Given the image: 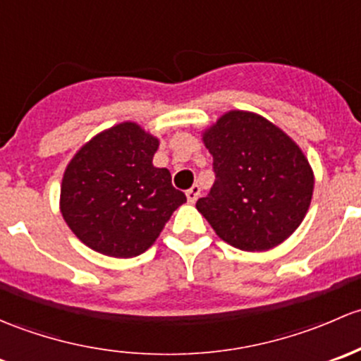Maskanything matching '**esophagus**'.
Wrapping results in <instances>:
<instances>
[{
	"mask_svg": "<svg viewBox=\"0 0 361 361\" xmlns=\"http://www.w3.org/2000/svg\"><path fill=\"white\" fill-rule=\"evenodd\" d=\"M200 192H202V189H200L198 184H195L192 188H189L188 191H185V196H188V202L189 203H195L196 200L200 198Z\"/></svg>",
	"mask_w": 361,
	"mask_h": 361,
	"instance_id": "1",
	"label": "esophagus"
}]
</instances>
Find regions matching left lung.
<instances>
[{"label": "left lung", "instance_id": "obj_1", "mask_svg": "<svg viewBox=\"0 0 361 361\" xmlns=\"http://www.w3.org/2000/svg\"><path fill=\"white\" fill-rule=\"evenodd\" d=\"M215 182L196 202L219 238L247 252L276 247L299 228L314 177L306 156L278 126L231 111L203 133Z\"/></svg>", "mask_w": 361, "mask_h": 361}]
</instances>
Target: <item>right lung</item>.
Instances as JSON below:
<instances>
[{"label": "right lung", "mask_w": 361, "mask_h": 361, "mask_svg": "<svg viewBox=\"0 0 361 361\" xmlns=\"http://www.w3.org/2000/svg\"><path fill=\"white\" fill-rule=\"evenodd\" d=\"M158 139L120 123L85 144L66 169L61 210L87 247L109 257H135L161 233L185 195L166 169H156Z\"/></svg>", "instance_id": "right-lung-1"}]
</instances>
